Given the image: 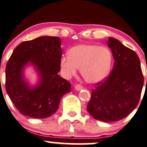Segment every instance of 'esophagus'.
<instances>
[{"mask_svg":"<svg viewBox=\"0 0 147 147\" xmlns=\"http://www.w3.org/2000/svg\"><path fill=\"white\" fill-rule=\"evenodd\" d=\"M82 88H83L82 86L80 85V84H76V85L75 86V90H77V91H80V90H82Z\"/></svg>","mask_w":147,"mask_h":147,"instance_id":"obj_1","label":"esophagus"}]
</instances>
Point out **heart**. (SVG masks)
<instances>
[{"label":"heart","mask_w":147,"mask_h":147,"mask_svg":"<svg viewBox=\"0 0 147 147\" xmlns=\"http://www.w3.org/2000/svg\"><path fill=\"white\" fill-rule=\"evenodd\" d=\"M60 60V66L66 78L75 75L80 67L81 75L87 82L97 84L109 75L112 54L108 47L94 44H80L72 47Z\"/></svg>","instance_id":"heart-1"}]
</instances>
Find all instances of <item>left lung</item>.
I'll return each mask as SVG.
<instances>
[{
  "mask_svg": "<svg viewBox=\"0 0 147 147\" xmlns=\"http://www.w3.org/2000/svg\"><path fill=\"white\" fill-rule=\"evenodd\" d=\"M113 55V69L93 89L87 112L94 119L112 122L124 119L137 107L144 85L137 53L114 38L107 42ZM147 82V80H146Z\"/></svg>",
  "mask_w": 147,
  "mask_h": 147,
  "instance_id": "obj_1",
  "label": "left lung"
}]
</instances>
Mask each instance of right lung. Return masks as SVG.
Returning <instances> with one entry per match:
<instances>
[{"instance_id": "1", "label": "right lung", "mask_w": 147, "mask_h": 147, "mask_svg": "<svg viewBox=\"0 0 147 147\" xmlns=\"http://www.w3.org/2000/svg\"><path fill=\"white\" fill-rule=\"evenodd\" d=\"M63 50L58 37L41 36L16 47L5 67V89L10 100L25 116L45 119L57 112L63 96L71 91L69 82L58 75ZM34 68L38 82L31 86L24 77Z\"/></svg>"}]
</instances>
